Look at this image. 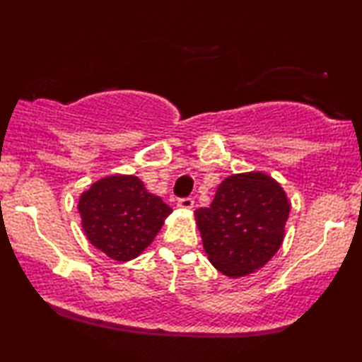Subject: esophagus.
Returning a JSON list of instances; mask_svg holds the SVG:
<instances>
[{"label":"esophagus","instance_id":"34e87169","mask_svg":"<svg viewBox=\"0 0 362 362\" xmlns=\"http://www.w3.org/2000/svg\"><path fill=\"white\" fill-rule=\"evenodd\" d=\"M177 207H181V209H192L194 207V199L192 197H181V199H177Z\"/></svg>","mask_w":362,"mask_h":362}]
</instances>
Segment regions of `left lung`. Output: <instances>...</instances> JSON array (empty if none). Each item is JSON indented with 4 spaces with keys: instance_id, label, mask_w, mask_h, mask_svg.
<instances>
[{
    "instance_id": "1",
    "label": "left lung",
    "mask_w": 362,
    "mask_h": 362,
    "mask_svg": "<svg viewBox=\"0 0 362 362\" xmlns=\"http://www.w3.org/2000/svg\"><path fill=\"white\" fill-rule=\"evenodd\" d=\"M290 204L279 182L264 173L226 177L196 221L211 264L227 276L264 267L280 249Z\"/></svg>"
}]
</instances>
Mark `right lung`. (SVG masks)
<instances>
[{
	"mask_svg": "<svg viewBox=\"0 0 362 362\" xmlns=\"http://www.w3.org/2000/svg\"><path fill=\"white\" fill-rule=\"evenodd\" d=\"M171 207L136 176L115 175L82 192L78 212L87 239L110 259H135L151 244Z\"/></svg>",
	"mask_w": 362,
	"mask_h": 362,
	"instance_id": "obj_1",
	"label": "right lung"
}]
</instances>
